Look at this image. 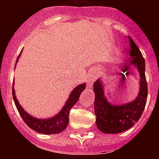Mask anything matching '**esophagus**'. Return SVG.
Segmentation results:
<instances>
[{
  "instance_id": "1",
  "label": "esophagus",
  "mask_w": 159,
  "mask_h": 159,
  "mask_svg": "<svg viewBox=\"0 0 159 159\" xmlns=\"http://www.w3.org/2000/svg\"><path fill=\"white\" fill-rule=\"evenodd\" d=\"M97 78V74L95 71H90L88 74V78H87V82H88V86L91 88L94 81L96 80Z\"/></svg>"
}]
</instances>
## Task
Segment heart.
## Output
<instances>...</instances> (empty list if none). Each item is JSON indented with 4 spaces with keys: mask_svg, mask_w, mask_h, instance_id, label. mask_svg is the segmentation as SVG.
<instances>
[{
    "mask_svg": "<svg viewBox=\"0 0 159 159\" xmlns=\"http://www.w3.org/2000/svg\"><path fill=\"white\" fill-rule=\"evenodd\" d=\"M122 52H123V49H122V48H118L116 49V53H117V54H120Z\"/></svg>",
    "mask_w": 159,
    "mask_h": 159,
    "instance_id": "b5f03b06",
    "label": "heart"
}]
</instances>
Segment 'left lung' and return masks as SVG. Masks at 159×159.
Here are the masks:
<instances>
[{"mask_svg": "<svg viewBox=\"0 0 159 159\" xmlns=\"http://www.w3.org/2000/svg\"><path fill=\"white\" fill-rule=\"evenodd\" d=\"M130 42V60L124 66L126 71L134 68L139 75V90L134 99L122 104H114L105 95V84L101 78L94 83L95 92L94 108L96 116L97 127L106 134H118L128 130L139 121L141 117L147 98V83L145 76V60L139 48L133 40ZM124 71V69H123Z\"/></svg>", "mask_w": 159, "mask_h": 159, "instance_id": "8db88e82", "label": "left lung"}]
</instances>
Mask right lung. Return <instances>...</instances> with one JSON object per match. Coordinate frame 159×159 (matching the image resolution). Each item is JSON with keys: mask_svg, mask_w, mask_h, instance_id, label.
<instances>
[{"mask_svg": "<svg viewBox=\"0 0 159 159\" xmlns=\"http://www.w3.org/2000/svg\"><path fill=\"white\" fill-rule=\"evenodd\" d=\"M21 52L22 51L20 52L19 57L16 60V64H17L18 60L20 57ZM85 88H86L85 83L77 85L71 92L69 96H68V99L65 102V104L61 108V110L54 116L47 118V119H38V118L34 117L29 113H28L22 107L16 97L15 89H14V81L13 86H12V97H13L14 102L17 108V111H19V114L20 115L25 123L31 129L36 132H39L40 134H59L66 129L67 124H68V122H69L70 109L76 103L81 93L84 92V90H85Z\"/></svg>", "mask_w": 159, "mask_h": 159, "instance_id": "right-lung-1", "label": "right lung"}]
</instances>
